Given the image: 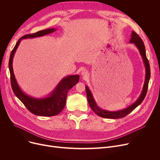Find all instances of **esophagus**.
<instances>
[{"label": "esophagus", "mask_w": 160, "mask_h": 160, "mask_svg": "<svg viewBox=\"0 0 160 160\" xmlns=\"http://www.w3.org/2000/svg\"><path fill=\"white\" fill-rule=\"evenodd\" d=\"M82 74L83 76H84V77H86V75L88 74L87 71H86V70H83V71H82Z\"/></svg>", "instance_id": "34e87169"}]
</instances>
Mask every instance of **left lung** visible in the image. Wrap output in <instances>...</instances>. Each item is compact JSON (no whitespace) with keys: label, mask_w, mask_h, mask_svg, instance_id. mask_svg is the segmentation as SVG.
<instances>
[{"label":"left lung","mask_w":160,"mask_h":160,"mask_svg":"<svg viewBox=\"0 0 160 160\" xmlns=\"http://www.w3.org/2000/svg\"><path fill=\"white\" fill-rule=\"evenodd\" d=\"M130 43L135 44V45L139 49L140 54L142 58V61H143V63L145 64L146 74H145V80L143 88H142V90L139 97L138 98L136 101L133 104H132L131 106H128V108H125L122 110L117 111V112H110L108 110H102V109L100 108L97 106V104H96V102L95 101V99L93 97V95L91 93V92L90 91L88 86H86L87 97H88V100L89 106L92 109V110H93L97 115H98V116L101 117H103V118H109V119L123 118V117H126L130 112H132L136 108H137L142 102V100H144L147 95L148 82L150 78V69L149 62L146 56L145 47L143 41H142L141 38L135 32H133V31L131 35V39L130 40Z\"/></svg>","instance_id":"obj_1"}]
</instances>
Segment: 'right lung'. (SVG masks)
Listing matches in <instances>:
<instances>
[{"label": "right lung", "mask_w": 160, "mask_h": 160, "mask_svg": "<svg viewBox=\"0 0 160 160\" xmlns=\"http://www.w3.org/2000/svg\"><path fill=\"white\" fill-rule=\"evenodd\" d=\"M56 30V28H48L21 37L17 42L10 56L8 65L10 72L11 86L13 93L31 113L36 115L50 117L60 113L65 106L67 93L78 82L80 77L78 74L67 76L60 82L49 96L43 98H36L24 93L18 86L13 71V58L22 39L43 36Z\"/></svg>", "instance_id": "add662e5"}]
</instances>
